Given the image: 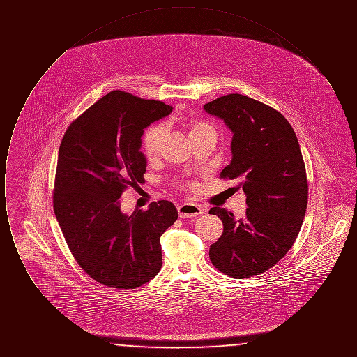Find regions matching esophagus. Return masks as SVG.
<instances>
[{
    "instance_id": "esophagus-1",
    "label": "esophagus",
    "mask_w": 357,
    "mask_h": 357,
    "mask_svg": "<svg viewBox=\"0 0 357 357\" xmlns=\"http://www.w3.org/2000/svg\"><path fill=\"white\" fill-rule=\"evenodd\" d=\"M204 213V210L199 204H183L178 207V214L181 218H195Z\"/></svg>"
}]
</instances>
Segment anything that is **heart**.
Masks as SVG:
<instances>
[{
    "label": "heart",
    "instance_id": "heart-1",
    "mask_svg": "<svg viewBox=\"0 0 357 357\" xmlns=\"http://www.w3.org/2000/svg\"><path fill=\"white\" fill-rule=\"evenodd\" d=\"M182 127L187 131V135L192 140L199 136L215 135L214 127L204 119L186 116L181 120ZM165 127L160 124H155L149 127L142 136V150L146 155V158L153 159L160 150L162 142L165 139Z\"/></svg>",
    "mask_w": 357,
    "mask_h": 357
}]
</instances>
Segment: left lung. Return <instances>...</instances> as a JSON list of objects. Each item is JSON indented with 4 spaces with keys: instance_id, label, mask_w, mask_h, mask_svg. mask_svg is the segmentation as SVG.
<instances>
[{
    "instance_id": "left-lung-1",
    "label": "left lung",
    "mask_w": 357,
    "mask_h": 357,
    "mask_svg": "<svg viewBox=\"0 0 357 357\" xmlns=\"http://www.w3.org/2000/svg\"><path fill=\"white\" fill-rule=\"evenodd\" d=\"M233 132V159L222 179H237L246 194V214L236 218L210 208L223 223L210 246V261L223 274L248 278L273 268L293 246L307 204L305 163L297 136L277 109L239 93L204 105Z\"/></svg>"
}]
</instances>
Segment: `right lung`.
Listing matches in <instances>:
<instances>
[{
	"mask_svg": "<svg viewBox=\"0 0 357 357\" xmlns=\"http://www.w3.org/2000/svg\"><path fill=\"white\" fill-rule=\"evenodd\" d=\"M171 105L112 91L69 124L63 136L53 210L69 250L91 278L109 288L134 289L162 268L160 236L178 218L170 201L123 214L126 188L144 182L140 151L144 128Z\"/></svg>",
	"mask_w": 357,
	"mask_h": 357,
	"instance_id": "right-lung-1",
	"label": "right lung"
}]
</instances>
